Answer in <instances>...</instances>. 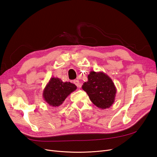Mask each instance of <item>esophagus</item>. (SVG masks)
<instances>
[{
  "mask_svg": "<svg viewBox=\"0 0 157 157\" xmlns=\"http://www.w3.org/2000/svg\"><path fill=\"white\" fill-rule=\"evenodd\" d=\"M73 82H74V84L76 85V86H77L78 88H80L81 87V86H80V82H79V81L78 80H75L74 81H73Z\"/></svg>",
  "mask_w": 157,
  "mask_h": 157,
  "instance_id": "obj_1",
  "label": "esophagus"
}]
</instances>
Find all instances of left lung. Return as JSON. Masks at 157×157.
I'll use <instances>...</instances> for the list:
<instances>
[{
	"label": "left lung",
	"instance_id": "obj_1",
	"mask_svg": "<svg viewBox=\"0 0 157 157\" xmlns=\"http://www.w3.org/2000/svg\"><path fill=\"white\" fill-rule=\"evenodd\" d=\"M90 100L101 109H105L115 102L117 88L112 79L102 71H91L88 75V81L82 85Z\"/></svg>",
	"mask_w": 157,
	"mask_h": 157
}]
</instances>
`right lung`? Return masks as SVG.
<instances>
[{"instance_id":"obj_1","label":"right lung","mask_w":157,"mask_h":157,"mask_svg":"<svg viewBox=\"0 0 157 157\" xmlns=\"http://www.w3.org/2000/svg\"><path fill=\"white\" fill-rule=\"evenodd\" d=\"M77 88L70 82H63L59 78L52 77L43 90L44 100L52 107H59L71 93Z\"/></svg>"}]
</instances>
